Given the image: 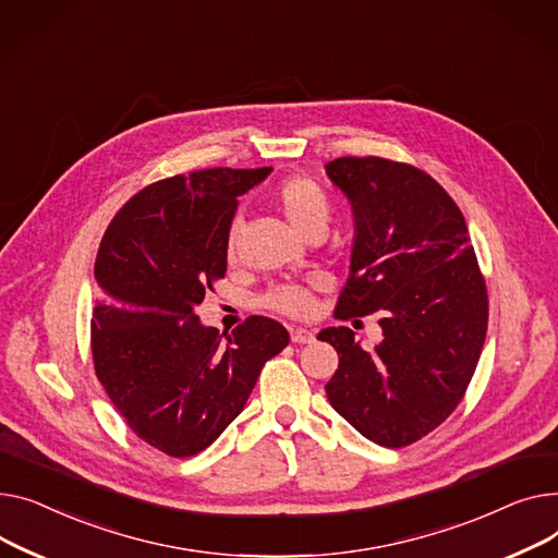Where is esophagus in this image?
Returning <instances> with one entry per match:
<instances>
[{"label":"esophagus","mask_w":558,"mask_h":558,"mask_svg":"<svg viewBox=\"0 0 558 558\" xmlns=\"http://www.w3.org/2000/svg\"><path fill=\"white\" fill-rule=\"evenodd\" d=\"M290 340H292L294 344H308V342L315 340V333L308 331V329H292V331H290Z\"/></svg>","instance_id":"obj_1"}]
</instances>
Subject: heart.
<instances>
[{
  "label": "heart",
  "mask_w": 558,
  "mask_h": 558,
  "mask_svg": "<svg viewBox=\"0 0 558 558\" xmlns=\"http://www.w3.org/2000/svg\"><path fill=\"white\" fill-rule=\"evenodd\" d=\"M275 205L288 225L300 236L308 239L313 234H324L331 220V201L326 191L311 178L292 175L283 180L275 191ZM236 232H232L227 243L229 254H234ZM266 304L290 317H306L315 311V298L306 286H277L266 294Z\"/></svg>",
  "instance_id": "b5f03b06"
}]
</instances>
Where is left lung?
<instances>
[{
	"label": "left lung",
	"mask_w": 558,
	"mask_h": 558,
	"mask_svg": "<svg viewBox=\"0 0 558 558\" xmlns=\"http://www.w3.org/2000/svg\"><path fill=\"white\" fill-rule=\"evenodd\" d=\"M326 175L355 225L336 317L378 313L383 342L365 351L349 326L319 331L340 357L324 389L360 435L403 448L464 399L486 338V283L460 207L428 173L383 157H338Z\"/></svg>",
	"instance_id": "8db88e82"
}]
</instances>
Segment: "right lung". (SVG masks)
Returning <instances> with one entry per match:
<instances>
[{
  "label": "right lung",
  "instance_id": "add662e5",
  "mask_svg": "<svg viewBox=\"0 0 558 558\" xmlns=\"http://www.w3.org/2000/svg\"><path fill=\"white\" fill-rule=\"evenodd\" d=\"M272 169H205L148 184L108 225L94 277L96 378L148 446L191 457L245 408L256 378L290 336L252 315L221 340L195 315L227 272L239 195ZM225 335V333H222Z\"/></svg>",
  "mask_w": 558,
  "mask_h": 558
}]
</instances>
